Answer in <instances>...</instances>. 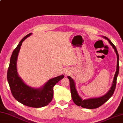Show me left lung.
Segmentation results:
<instances>
[{
  "mask_svg": "<svg viewBox=\"0 0 123 123\" xmlns=\"http://www.w3.org/2000/svg\"><path fill=\"white\" fill-rule=\"evenodd\" d=\"M105 39L109 41L110 44H111L112 46L113 47V49L116 53V55L117 56V70H116V72L114 77L112 85L111 87V89L109 90L108 92L101 97L96 98H91L88 99H84L83 100L80 96L78 95V92H77L76 87H75V84L74 82V79H73L70 76H68V78L70 80V90H71V96L72 100L75 103V104L78 105L79 106H81L84 108L86 109H96L98 108L100 106H102L103 104L107 102L111 97L113 95V94L115 92V90L116 86V83H117V78L118 75V73H119V55L117 52V49L115 45H114L112 43L110 40L108 38L104 37Z\"/></svg>",
  "mask_w": 123,
  "mask_h": 123,
  "instance_id": "left-lung-1",
  "label": "left lung"
}]
</instances>
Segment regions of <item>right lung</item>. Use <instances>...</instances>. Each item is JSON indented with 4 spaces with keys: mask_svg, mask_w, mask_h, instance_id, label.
<instances>
[{
    "mask_svg": "<svg viewBox=\"0 0 123 123\" xmlns=\"http://www.w3.org/2000/svg\"><path fill=\"white\" fill-rule=\"evenodd\" d=\"M24 37L14 49L10 59L7 79L12 94L16 99L23 105L32 107H42L49 105L53 97V87L64 75L49 79L40 89H33L26 85L19 77L17 71V60L20 46L24 40L31 35Z\"/></svg>",
    "mask_w": 123,
    "mask_h": 123,
    "instance_id": "right-lung-1",
    "label": "right lung"
}]
</instances>
